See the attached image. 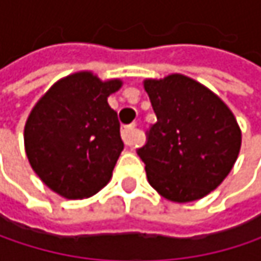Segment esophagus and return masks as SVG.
I'll list each match as a JSON object with an SVG mask.
<instances>
[{"label":"esophagus","mask_w":261,"mask_h":261,"mask_svg":"<svg viewBox=\"0 0 261 261\" xmlns=\"http://www.w3.org/2000/svg\"><path fill=\"white\" fill-rule=\"evenodd\" d=\"M121 136H122V140L125 142V145H128V146L136 145V127L134 125L124 127L121 130Z\"/></svg>","instance_id":"esophagus-1"}]
</instances>
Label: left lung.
Returning <instances> with one entry per match:
<instances>
[{
  "label": "left lung",
  "instance_id": "8db88e82",
  "mask_svg": "<svg viewBox=\"0 0 261 261\" xmlns=\"http://www.w3.org/2000/svg\"><path fill=\"white\" fill-rule=\"evenodd\" d=\"M157 122L137 149L148 182L166 199L190 202L215 190L233 169L242 131L228 106L181 74L146 79Z\"/></svg>",
  "mask_w": 261,
  "mask_h": 261
}]
</instances>
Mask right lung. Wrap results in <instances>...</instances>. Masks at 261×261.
<instances>
[{"label": "right lung", "instance_id": "add662e5", "mask_svg": "<svg viewBox=\"0 0 261 261\" xmlns=\"http://www.w3.org/2000/svg\"><path fill=\"white\" fill-rule=\"evenodd\" d=\"M122 86L80 71L54 83L36 102L24 128L30 166L53 192L83 199L110 181L124 149L118 113L107 98Z\"/></svg>", "mask_w": 261, "mask_h": 261}]
</instances>
